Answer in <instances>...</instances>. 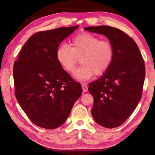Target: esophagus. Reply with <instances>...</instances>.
Here are the masks:
<instances>
[{"instance_id": "obj_1", "label": "esophagus", "mask_w": 155, "mask_h": 155, "mask_svg": "<svg viewBox=\"0 0 155 155\" xmlns=\"http://www.w3.org/2000/svg\"><path fill=\"white\" fill-rule=\"evenodd\" d=\"M82 88H83V91L84 92H87L88 91V87L86 84H84V83L82 84Z\"/></svg>"}]
</instances>
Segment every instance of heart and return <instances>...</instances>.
I'll return each instance as SVG.
<instances>
[{"instance_id": "heart-1", "label": "heart", "mask_w": 155, "mask_h": 155, "mask_svg": "<svg viewBox=\"0 0 155 155\" xmlns=\"http://www.w3.org/2000/svg\"><path fill=\"white\" fill-rule=\"evenodd\" d=\"M100 39L89 32H81L72 38L71 47L59 46L56 51L57 60L66 71L72 72L79 58L82 64L75 73L79 80H87L94 74H103L113 62L114 48L109 41Z\"/></svg>"}]
</instances>
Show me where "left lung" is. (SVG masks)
<instances>
[{"mask_svg":"<svg viewBox=\"0 0 155 155\" xmlns=\"http://www.w3.org/2000/svg\"><path fill=\"white\" fill-rule=\"evenodd\" d=\"M104 35L113 46L109 68L98 80L88 84L94 98L91 113L102 127L113 128L124 123L142 97L145 77L144 62L137 43L124 32L108 26L85 27Z\"/></svg>","mask_w":155,"mask_h":155,"instance_id":"left-lung-1","label":"left lung"}]
</instances>
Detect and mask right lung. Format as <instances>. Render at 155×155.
I'll use <instances>...</instances> for the list:
<instances>
[{
  "label": "right lung",
  "mask_w": 155,
  "mask_h": 155,
  "mask_svg": "<svg viewBox=\"0 0 155 155\" xmlns=\"http://www.w3.org/2000/svg\"><path fill=\"white\" fill-rule=\"evenodd\" d=\"M78 26L37 32L23 45L14 62L15 94L29 119L55 129L68 117L83 92L56 58L61 42Z\"/></svg>",
  "instance_id": "right-lung-1"
}]
</instances>
